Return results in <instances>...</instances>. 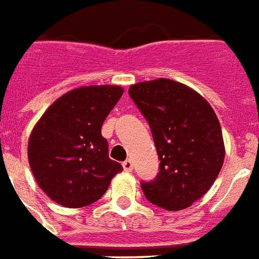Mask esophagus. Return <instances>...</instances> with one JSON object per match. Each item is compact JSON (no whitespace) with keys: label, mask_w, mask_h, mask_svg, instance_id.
Segmentation results:
<instances>
[{"label":"esophagus","mask_w":259,"mask_h":259,"mask_svg":"<svg viewBox=\"0 0 259 259\" xmlns=\"http://www.w3.org/2000/svg\"><path fill=\"white\" fill-rule=\"evenodd\" d=\"M122 166H123V168L126 171H132V170H133V163H132L130 159H126L123 163H122Z\"/></svg>","instance_id":"1"}]
</instances>
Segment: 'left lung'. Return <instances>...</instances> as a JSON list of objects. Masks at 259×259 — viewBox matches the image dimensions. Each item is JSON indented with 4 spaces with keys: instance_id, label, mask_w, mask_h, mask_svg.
<instances>
[{
    "instance_id": "left-lung-1",
    "label": "left lung",
    "mask_w": 259,
    "mask_h": 259,
    "mask_svg": "<svg viewBox=\"0 0 259 259\" xmlns=\"http://www.w3.org/2000/svg\"><path fill=\"white\" fill-rule=\"evenodd\" d=\"M129 95L148 122L160 160L155 180L141 183L145 198L170 211L189 207L224 164L217 115L198 92L167 78L132 85Z\"/></svg>"
}]
</instances>
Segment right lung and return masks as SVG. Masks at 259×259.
Listing matches in <instances>:
<instances>
[{
    "instance_id": "right-lung-1",
    "label": "right lung",
    "mask_w": 259,
    "mask_h": 259,
    "mask_svg": "<svg viewBox=\"0 0 259 259\" xmlns=\"http://www.w3.org/2000/svg\"><path fill=\"white\" fill-rule=\"evenodd\" d=\"M123 95L116 85L78 88L59 97L34 126L28 163L39 188L64 207L103 196L122 164L108 158L101 126Z\"/></svg>"
}]
</instances>
